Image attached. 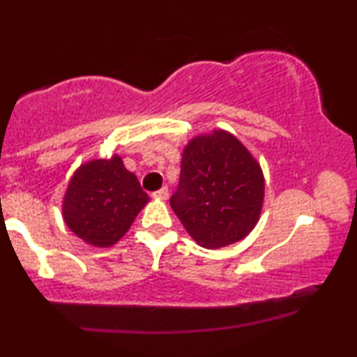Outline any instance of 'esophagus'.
Instances as JSON below:
<instances>
[{
  "label": "esophagus",
  "mask_w": 357,
  "mask_h": 357,
  "mask_svg": "<svg viewBox=\"0 0 357 357\" xmlns=\"http://www.w3.org/2000/svg\"><path fill=\"white\" fill-rule=\"evenodd\" d=\"M153 196H154V198H159V199H167V196H169V190H167V188L165 186V188H161V190L154 191Z\"/></svg>",
  "instance_id": "esophagus-1"
}]
</instances>
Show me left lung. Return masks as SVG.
I'll list each match as a JSON object with an SVG mask.
<instances>
[{
    "label": "left lung",
    "instance_id": "8db88e82",
    "mask_svg": "<svg viewBox=\"0 0 357 357\" xmlns=\"http://www.w3.org/2000/svg\"><path fill=\"white\" fill-rule=\"evenodd\" d=\"M264 190V174L252 154L230 132L215 130L186 146L169 203L192 240L221 248L253 230Z\"/></svg>",
    "mask_w": 357,
    "mask_h": 357
}]
</instances>
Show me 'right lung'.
Segmentation results:
<instances>
[{"label": "right lung", "instance_id": "1", "mask_svg": "<svg viewBox=\"0 0 357 357\" xmlns=\"http://www.w3.org/2000/svg\"><path fill=\"white\" fill-rule=\"evenodd\" d=\"M149 202L141 183L119 155L97 159L73 174L63 202V218L79 238L110 247L126 235L137 213Z\"/></svg>", "mask_w": 357, "mask_h": 357}]
</instances>
